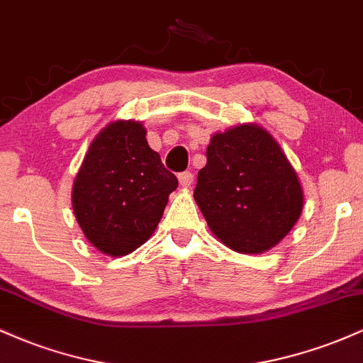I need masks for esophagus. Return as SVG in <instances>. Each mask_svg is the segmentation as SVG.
Returning <instances> with one entry per match:
<instances>
[{
	"label": "esophagus",
	"instance_id": "1",
	"mask_svg": "<svg viewBox=\"0 0 363 363\" xmlns=\"http://www.w3.org/2000/svg\"><path fill=\"white\" fill-rule=\"evenodd\" d=\"M194 181V174L189 172V170H186V172L179 174V182H181L182 187H191Z\"/></svg>",
	"mask_w": 363,
	"mask_h": 363
}]
</instances>
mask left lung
Returning <instances> with one entry per match:
<instances>
[{"mask_svg":"<svg viewBox=\"0 0 363 363\" xmlns=\"http://www.w3.org/2000/svg\"><path fill=\"white\" fill-rule=\"evenodd\" d=\"M194 199L220 242L261 254L297 223L303 191L277 140L249 123L211 136Z\"/></svg>","mask_w":363,"mask_h":363,"instance_id":"8db88e82","label":"left lung"}]
</instances>
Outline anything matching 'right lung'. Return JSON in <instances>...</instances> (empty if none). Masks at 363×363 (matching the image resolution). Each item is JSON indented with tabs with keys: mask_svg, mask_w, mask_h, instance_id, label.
Returning <instances> with one entry per match:
<instances>
[{
	"mask_svg": "<svg viewBox=\"0 0 363 363\" xmlns=\"http://www.w3.org/2000/svg\"><path fill=\"white\" fill-rule=\"evenodd\" d=\"M177 177L148 147L138 121H114L95 136L73 184L77 222L107 256L138 249L155 232Z\"/></svg>",
	"mask_w": 363,
	"mask_h": 363,
	"instance_id": "1",
	"label": "right lung"
}]
</instances>
